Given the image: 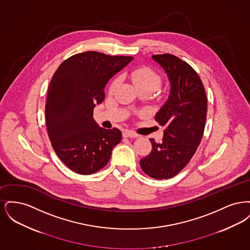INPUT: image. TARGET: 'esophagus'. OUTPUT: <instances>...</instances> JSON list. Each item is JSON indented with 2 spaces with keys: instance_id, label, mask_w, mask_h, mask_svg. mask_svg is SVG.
Here are the masks:
<instances>
[{
  "instance_id": "1",
  "label": "esophagus",
  "mask_w": 250,
  "mask_h": 250,
  "mask_svg": "<svg viewBox=\"0 0 250 250\" xmlns=\"http://www.w3.org/2000/svg\"><path fill=\"white\" fill-rule=\"evenodd\" d=\"M123 136H124L125 138H138V137H139L138 134H136V133H134V132H132V131L127 130L123 132Z\"/></svg>"
}]
</instances>
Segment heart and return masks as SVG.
Returning <instances> with one entry per match:
<instances>
[{"label":"heart","mask_w":250,"mask_h":250,"mask_svg":"<svg viewBox=\"0 0 250 250\" xmlns=\"http://www.w3.org/2000/svg\"><path fill=\"white\" fill-rule=\"evenodd\" d=\"M128 77L131 82L137 86L140 91L149 90L154 92L161 85L160 75L147 66H140L132 69L128 73ZM119 78H115L108 87V94L112 95L119 85Z\"/></svg>","instance_id":"heart-1"}]
</instances>
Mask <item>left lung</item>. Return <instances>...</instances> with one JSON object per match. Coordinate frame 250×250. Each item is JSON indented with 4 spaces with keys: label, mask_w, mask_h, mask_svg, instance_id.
<instances>
[{
    "label": "left lung",
    "mask_w": 250,
    "mask_h": 250,
    "mask_svg": "<svg viewBox=\"0 0 250 250\" xmlns=\"http://www.w3.org/2000/svg\"><path fill=\"white\" fill-rule=\"evenodd\" d=\"M152 58L166 71L171 88L155 114V121L165 126L162 143L150 139L152 151L140 165L148 176L162 180L177 175L196 153L205 127L207 96L201 78L187 62L169 53Z\"/></svg>",
    "instance_id": "obj_1"
}]
</instances>
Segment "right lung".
Here are the masks:
<instances>
[{
    "instance_id": "add662e5",
    "label": "right lung",
    "mask_w": 250,
    "mask_h": 250,
    "mask_svg": "<svg viewBox=\"0 0 250 250\" xmlns=\"http://www.w3.org/2000/svg\"><path fill=\"white\" fill-rule=\"evenodd\" d=\"M132 60L86 51L64 60L48 86L46 124L48 138L63 164L79 174H93L106 166L122 140L117 128L99 127L93 118L105 98V85Z\"/></svg>"
}]
</instances>
